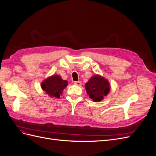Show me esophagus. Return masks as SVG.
<instances>
[{
  "label": "esophagus",
  "instance_id": "34e87169",
  "mask_svg": "<svg viewBox=\"0 0 156 156\" xmlns=\"http://www.w3.org/2000/svg\"><path fill=\"white\" fill-rule=\"evenodd\" d=\"M74 84H75V85L77 86H81V81H75L73 83Z\"/></svg>",
  "mask_w": 156,
  "mask_h": 156
}]
</instances>
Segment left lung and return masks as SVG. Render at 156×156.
I'll use <instances>...</instances> for the list:
<instances>
[{
  "instance_id": "8db88e82",
  "label": "left lung",
  "mask_w": 156,
  "mask_h": 156,
  "mask_svg": "<svg viewBox=\"0 0 156 156\" xmlns=\"http://www.w3.org/2000/svg\"><path fill=\"white\" fill-rule=\"evenodd\" d=\"M86 90L94 101H100L110 90L109 83L100 75H94L86 83Z\"/></svg>"
}]
</instances>
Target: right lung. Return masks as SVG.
Masks as SVG:
<instances>
[{"mask_svg": "<svg viewBox=\"0 0 156 156\" xmlns=\"http://www.w3.org/2000/svg\"><path fill=\"white\" fill-rule=\"evenodd\" d=\"M68 81L61 79L59 75L53 76L45 79L41 83V88L50 96L60 98L63 90L67 87Z\"/></svg>", "mask_w": 156, "mask_h": 156, "instance_id": "obj_1", "label": "right lung"}]
</instances>
